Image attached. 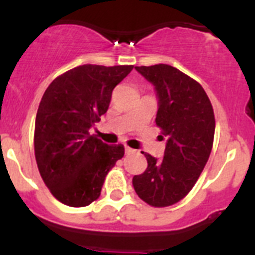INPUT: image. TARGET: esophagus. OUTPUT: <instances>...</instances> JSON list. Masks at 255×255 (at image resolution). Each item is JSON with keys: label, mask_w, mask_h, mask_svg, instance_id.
Here are the masks:
<instances>
[{"label": "esophagus", "mask_w": 255, "mask_h": 255, "mask_svg": "<svg viewBox=\"0 0 255 255\" xmlns=\"http://www.w3.org/2000/svg\"><path fill=\"white\" fill-rule=\"evenodd\" d=\"M132 152H134V149H132V148L125 147V153H126V154H130V153H132Z\"/></svg>", "instance_id": "obj_1"}]
</instances>
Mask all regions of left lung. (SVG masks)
Masks as SVG:
<instances>
[{
  "mask_svg": "<svg viewBox=\"0 0 255 255\" xmlns=\"http://www.w3.org/2000/svg\"><path fill=\"white\" fill-rule=\"evenodd\" d=\"M135 70L154 87L155 124L167 141L162 161L143 152L148 167L132 177V186L149 206H172L193 189L208 161L216 128L213 108L202 85L176 67L158 64Z\"/></svg>",
  "mask_w": 255,
  "mask_h": 255,
  "instance_id": "8db88e82",
  "label": "left lung"
}]
</instances>
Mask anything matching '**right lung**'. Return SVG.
Returning a JSON list of instances; mask_svg holds the SVG:
<instances>
[{"label":"right lung","mask_w":255,"mask_h":255,"mask_svg":"<svg viewBox=\"0 0 255 255\" xmlns=\"http://www.w3.org/2000/svg\"><path fill=\"white\" fill-rule=\"evenodd\" d=\"M132 65H82L56 78L38 107L34 152L52 195L69 207H85L101 195L103 181L124 145H108L89 134L111 102L114 88Z\"/></svg>","instance_id":"obj_1"}]
</instances>
